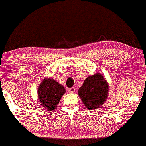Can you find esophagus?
Listing matches in <instances>:
<instances>
[{
    "mask_svg": "<svg viewBox=\"0 0 146 146\" xmlns=\"http://www.w3.org/2000/svg\"><path fill=\"white\" fill-rule=\"evenodd\" d=\"M68 91L71 93H74L76 91V89H75V87H71V88H70L69 89H68Z\"/></svg>",
    "mask_w": 146,
    "mask_h": 146,
    "instance_id": "1",
    "label": "esophagus"
}]
</instances>
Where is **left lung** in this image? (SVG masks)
I'll return each mask as SVG.
<instances>
[{
  "label": "left lung",
  "instance_id": "obj_1",
  "mask_svg": "<svg viewBox=\"0 0 146 146\" xmlns=\"http://www.w3.org/2000/svg\"><path fill=\"white\" fill-rule=\"evenodd\" d=\"M108 93V85L100 73L88 77L78 90L84 104L90 110L101 106L106 101Z\"/></svg>",
  "mask_w": 146,
  "mask_h": 146
}]
</instances>
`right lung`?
Masks as SVG:
<instances>
[{"label": "right lung", "mask_w": 146, "mask_h": 146, "mask_svg": "<svg viewBox=\"0 0 146 146\" xmlns=\"http://www.w3.org/2000/svg\"><path fill=\"white\" fill-rule=\"evenodd\" d=\"M65 88L53 79H44L38 88V98L41 105L46 110H54L59 104Z\"/></svg>", "instance_id": "add662e5"}]
</instances>
